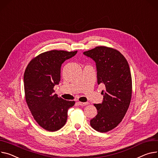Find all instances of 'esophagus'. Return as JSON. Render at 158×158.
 Masks as SVG:
<instances>
[{"instance_id": "esophagus-1", "label": "esophagus", "mask_w": 158, "mask_h": 158, "mask_svg": "<svg viewBox=\"0 0 158 158\" xmlns=\"http://www.w3.org/2000/svg\"><path fill=\"white\" fill-rule=\"evenodd\" d=\"M78 104L80 106H84L88 105V104H89V102H78Z\"/></svg>"}]
</instances>
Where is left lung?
<instances>
[{"label":"left lung","instance_id":"obj_1","mask_svg":"<svg viewBox=\"0 0 158 158\" xmlns=\"http://www.w3.org/2000/svg\"><path fill=\"white\" fill-rule=\"evenodd\" d=\"M92 59L97 68L98 83L105 86L102 103L94 104L97 114L90 120L95 130L107 132L116 127L124 118L131 101V76L125 57L118 51L104 46L83 52Z\"/></svg>","mask_w":158,"mask_h":158}]
</instances>
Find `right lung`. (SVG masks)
Returning <instances> with one entry per match:
<instances>
[{"mask_svg": "<svg viewBox=\"0 0 158 158\" xmlns=\"http://www.w3.org/2000/svg\"><path fill=\"white\" fill-rule=\"evenodd\" d=\"M77 51L53 50L33 59L24 74L25 99L38 124L49 131L61 128L66 123L68 110L75 104L54 94V87L60 80V67Z\"/></svg>", "mask_w": 158, "mask_h": 158, "instance_id": "add662e5", "label": "right lung"}]
</instances>
